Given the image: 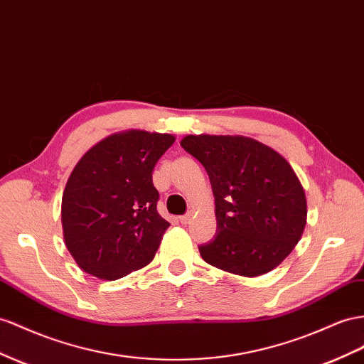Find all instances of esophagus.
I'll return each instance as SVG.
<instances>
[{"instance_id":"esophagus-1","label":"esophagus","mask_w":364,"mask_h":364,"mask_svg":"<svg viewBox=\"0 0 364 364\" xmlns=\"http://www.w3.org/2000/svg\"><path fill=\"white\" fill-rule=\"evenodd\" d=\"M191 222V214H185V215H181V223L182 225H188Z\"/></svg>"}]
</instances>
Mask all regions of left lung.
<instances>
[{
	"instance_id": "left-lung-1",
	"label": "left lung",
	"mask_w": 364,
	"mask_h": 364,
	"mask_svg": "<svg viewBox=\"0 0 364 364\" xmlns=\"http://www.w3.org/2000/svg\"><path fill=\"white\" fill-rule=\"evenodd\" d=\"M181 145L210 176L218 234L202 259L235 276L257 277L288 257L308 208L300 179L271 146L247 136L188 134Z\"/></svg>"
}]
</instances>
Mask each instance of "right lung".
I'll return each mask as SVG.
<instances>
[{
    "label": "right lung",
    "mask_w": 364,
    "mask_h": 364,
    "mask_svg": "<svg viewBox=\"0 0 364 364\" xmlns=\"http://www.w3.org/2000/svg\"><path fill=\"white\" fill-rule=\"evenodd\" d=\"M174 141L168 133L125 130L77 161L63 193L61 220L65 247L82 271L117 280L153 260L170 223L156 210L151 174Z\"/></svg>",
    "instance_id": "right-lung-1"
}]
</instances>
